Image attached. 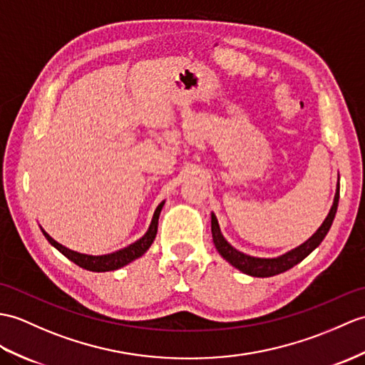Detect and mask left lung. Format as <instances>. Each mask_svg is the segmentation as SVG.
Masks as SVG:
<instances>
[{
  "label": "left lung",
  "mask_w": 365,
  "mask_h": 365,
  "mask_svg": "<svg viewBox=\"0 0 365 365\" xmlns=\"http://www.w3.org/2000/svg\"><path fill=\"white\" fill-rule=\"evenodd\" d=\"M337 203H339V185H337L333 207H331V210H329V213L324 221V224L320 225L319 230L312 235L307 242H303L297 249L287 252L283 257L269 259V258H253L249 255H244V253L233 249L232 245L224 240V236L221 235V230H219V224H217L216 216L211 215V235H213V242L216 245L217 252L221 253V255L228 262H230L232 266L240 269L241 272L252 275V277H274V275H278L282 272H286L287 269L294 267L295 264H299L302 259L307 258L309 253L314 250L322 241H324V238L329 230V227H331V224L334 221Z\"/></svg>",
  "instance_id": "obj_1"
}]
</instances>
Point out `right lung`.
<instances>
[{
	"mask_svg": "<svg viewBox=\"0 0 365 365\" xmlns=\"http://www.w3.org/2000/svg\"><path fill=\"white\" fill-rule=\"evenodd\" d=\"M162 208H163V202L157 207L154 217H152L149 230H148L146 235L143 236L141 240L130 244L129 247H125L123 250H118L115 253H110V255H103V257H91V255H83V253L73 252L70 249L63 247L62 244H58L57 241H54L45 230H41V232H43L45 238L51 244H53L58 252H62L68 259H71L78 266L87 269V270H91V272H108V270H116V269H120L125 264H129L130 261L140 258L143 253L150 247V244L154 242V240H155L157 228H158V216H160V211H162Z\"/></svg>",
	"mask_w": 365,
	"mask_h": 365,
	"instance_id": "add662e5",
	"label": "right lung"
}]
</instances>
